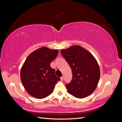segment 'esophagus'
<instances>
[{
	"label": "esophagus",
	"instance_id": "esophagus-1",
	"mask_svg": "<svg viewBox=\"0 0 122 122\" xmlns=\"http://www.w3.org/2000/svg\"><path fill=\"white\" fill-rule=\"evenodd\" d=\"M61 81L63 80V79H64V76H62L61 77Z\"/></svg>",
	"mask_w": 122,
	"mask_h": 122
}]
</instances>
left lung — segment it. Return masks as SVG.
<instances>
[{
    "mask_svg": "<svg viewBox=\"0 0 122 122\" xmlns=\"http://www.w3.org/2000/svg\"><path fill=\"white\" fill-rule=\"evenodd\" d=\"M61 54L72 72L71 81L66 85L69 93L84 98L93 93L100 77L97 61L89 51L79 45L62 49Z\"/></svg>",
    "mask_w": 122,
    "mask_h": 122,
    "instance_id": "8db88e82",
    "label": "left lung"
}]
</instances>
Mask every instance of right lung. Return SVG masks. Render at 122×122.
I'll use <instances>...</instances> for the list:
<instances>
[{"instance_id": "obj_1", "label": "right lung", "mask_w": 122, "mask_h": 122, "mask_svg": "<svg viewBox=\"0 0 122 122\" xmlns=\"http://www.w3.org/2000/svg\"><path fill=\"white\" fill-rule=\"evenodd\" d=\"M57 50L43 47L29 54L21 69V82L27 93L37 99H43L52 93L60 78L50 63L56 57Z\"/></svg>"}]
</instances>
